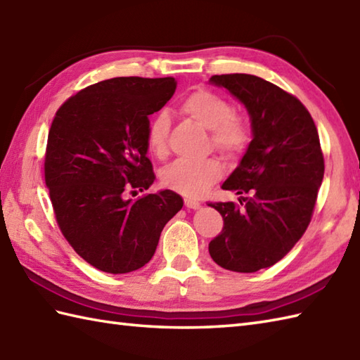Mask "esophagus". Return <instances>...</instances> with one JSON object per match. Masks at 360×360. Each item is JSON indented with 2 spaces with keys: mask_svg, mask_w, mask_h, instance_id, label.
I'll return each instance as SVG.
<instances>
[{
  "mask_svg": "<svg viewBox=\"0 0 360 360\" xmlns=\"http://www.w3.org/2000/svg\"><path fill=\"white\" fill-rule=\"evenodd\" d=\"M184 205L187 209H200L201 207V202L196 201V200H192V198H186L184 200Z\"/></svg>",
  "mask_w": 360,
  "mask_h": 360,
  "instance_id": "obj_1",
  "label": "esophagus"
}]
</instances>
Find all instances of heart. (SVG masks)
Masks as SVG:
<instances>
[{
	"mask_svg": "<svg viewBox=\"0 0 360 360\" xmlns=\"http://www.w3.org/2000/svg\"><path fill=\"white\" fill-rule=\"evenodd\" d=\"M179 111L198 125L210 129L209 148L227 159L240 158L250 143V127L241 112L235 111L226 97L210 89H196L179 105ZM170 119L158 112L145 133L148 150L159 159L168 153ZM223 176V165L217 158L202 160H176L160 173L162 184L184 196H200Z\"/></svg>",
	"mask_w": 360,
	"mask_h": 360,
	"instance_id": "1",
	"label": "heart"
}]
</instances>
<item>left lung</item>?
Wrapping results in <instances>:
<instances>
[{"instance_id": "1", "label": "left lung", "mask_w": 360, "mask_h": 360, "mask_svg": "<svg viewBox=\"0 0 360 360\" xmlns=\"http://www.w3.org/2000/svg\"><path fill=\"white\" fill-rule=\"evenodd\" d=\"M210 82L244 103L254 139L223 184L248 196L240 204L207 202L224 221L209 252L227 271L257 272L280 262L311 223L325 173L317 127L295 96L257 75L221 74Z\"/></svg>"}]
</instances>
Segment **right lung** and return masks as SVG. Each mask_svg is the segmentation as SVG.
<instances>
[{"mask_svg":"<svg viewBox=\"0 0 360 360\" xmlns=\"http://www.w3.org/2000/svg\"><path fill=\"white\" fill-rule=\"evenodd\" d=\"M176 85L173 77L108 79L71 96L52 120L44 181L53 215L71 248L98 271L127 274L147 264L184 204L172 190L128 198L155 181L148 116Z\"/></svg>","mask_w":360,"mask_h":360,"instance_id":"1","label":"right lung"}]
</instances>
